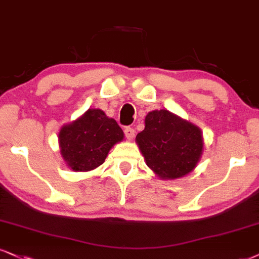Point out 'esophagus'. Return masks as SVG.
<instances>
[{
	"label": "esophagus",
	"instance_id": "1",
	"mask_svg": "<svg viewBox=\"0 0 259 259\" xmlns=\"http://www.w3.org/2000/svg\"><path fill=\"white\" fill-rule=\"evenodd\" d=\"M123 132H124V136H126L127 139H132L133 137H135V130H133L132 127H126Z\"/></svg>",
	"mask_w": 259,
	"mask_h": 259
}]
</instances>
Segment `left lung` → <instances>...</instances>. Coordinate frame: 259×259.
Segmentation results:
<instances>
[{"label":"left lung","mask_w":259,"mask_h":259,"mask_svg":"<svg viewBox=\"0 0 259 259\" xmlns=\"http://www.w3.org/2000/svg\"><path fill=\"white\" fill-rule=\"evenodd\" d=\"M146 164L159 179L171 180L192 171L203 154L199 127L168 110L150 111L136 137Z\"/></svg>","instance_id":"left-lung-1"}]
</instances>
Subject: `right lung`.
<instances>
[{
  "mask_svg": "<svg viewBox=\"0 0 259 259\" xmlns=\"http://www.w3.org/2000/svg\"><path fill=\"white\" fill-rule=\"evenodd\" d=\"M123 139V132L114 119L101 109H89L59 133L60 151L67 165L75 171L100 167L108 152Z\"/></svg>",
  "mask_w": 259,
  "mask_h": 259,
  "instance_id": "1",
  "label": "right lung"
}]
</instances>
